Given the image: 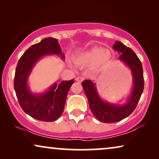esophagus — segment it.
<instances>
[{
    "label": "esophagus",
    "instance_id": "obj_1",
    "mask_svg": "<svg viewBox=\"0 0 159 159\" xmlns=\"http://www.w3.org/2000/svg\"><path fill=\"white\" fill-rule=\"evenodd\" d=\"M83 80H84V77H77V78H76V81L78 82H82Z\"/></svg>",
    "mask_w": 159,
    "mask_h": 159
}]
</instances>
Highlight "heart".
<instances>
[{
    "instance_id": "b5f03b06",
    "label": "heart",
    "mask_w": 159,
    "mask_h": 159,
    "mask_svg": "<svg viewBox=\"0 0 159 159\" xmlns=\"http://www.w3.org/2000/svg\"><path fill=\"white\" fill-rule=\"evenodd\" d=\"M111 59V53L103 48H93L87 51L82 52L74 58L75 64L80 66L91 65L94 69H101L106 66Z\"/></svg>"
}]
</instances>
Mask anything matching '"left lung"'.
<instances>
[{
  "label": "left lung",
  "mask_w": 159,
  "mask_h": 159,
  "mask_svg": "<svg viewBox=\"0 0 159 159\" xmlns=\"http://www.w3.org/2000/svg\"><path fill=\"white\" fill-rule=\"evenodd\" d=\"M113 48L121 54L119 60L131 70L133 86L127 101L124 104H119L103 101L99 95L95 83L89 80L82 82L91 111L98 120L103 123L117 122L129 116L135 109L144 88L142 64L135 53L119 41L115 42Z\"/></svg>",
  "instance_id": "8db88e82"
}]
</instances>
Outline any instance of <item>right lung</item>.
I'll return each mask as SVG.
<instances>
[{
  "label": "right lung",
  "mask_w": 159,
  "mask_h": 159,
  "mask_svg": "<svg viewBox=\"0 0 159 159\" xmlns=\"http://www.w3.org/2000/svg\"><path fill=\"white\" fill-rule=\"evenodd\" d=\"M53 54L64 60L58 40L53 38L43 39L30 47L19 59L14 77V90L21 108L32 118L43 121H53L64 111L67 93L75 80L55 82L41 93H33L28 85V79L34 66L43 57Z\"/></svg>",
  "instance_id": "right-lung-1"
}]
</instances>
